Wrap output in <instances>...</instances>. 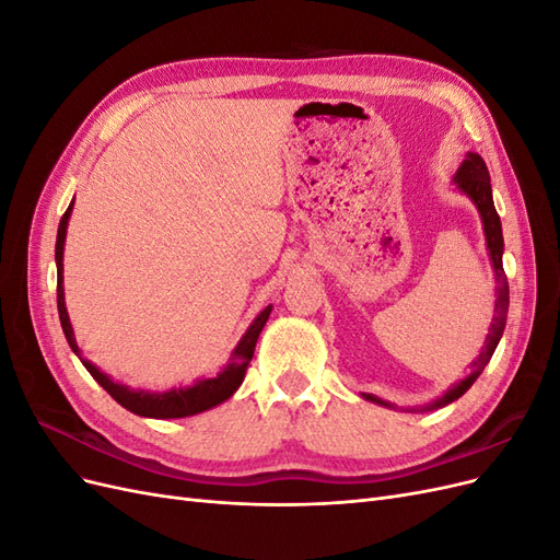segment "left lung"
<instances>
[{
  "label": "left lung",
  "instance_id": "1",
  "mask_svg": "<svg viewBox=\"0 0 560 560\" xmlns=\"http://www.w3.org/2000/svg\"><path fill=\"white\" fill-rule=\"evenodd\" d=\"M453 184L455 189L465 194L471 202L474 208L479 210L481 217V224H483V235H486V249H488V257L490 264H493L495 270V280H498V299H495V315L493 322H490V329L486 336V343L481 346V352L477 354V360L469 364L471 374L465 376L460 383H455L453 387H448L442 397H436L432 404L422 406V409H411V411H434V409H442V406L460 399L467 389L474 385L481 376V371L486 369V364L493 358V352L500 343L504 325H506V311H510V284H506V276H504V268H502V252H504V238H502V224H500V217L495 210V202H493V189H490V175H488V167L483 163V159L479 154H474V151H467L465 161L457 167V173L453 175ZM366 401H374L381 406H387V409H395L393 404L376 397V395H362Z\"/></svg>",
  "mask_w": 560,
  "mask_h": 560
}]
</instances>
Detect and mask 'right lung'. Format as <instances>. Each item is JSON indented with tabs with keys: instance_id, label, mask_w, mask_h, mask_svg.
I'll use <instances>...</instances> for the list:
<instances>
[{
	"instance_id": "add662e5",
	"label": "right lung",
	"mask_w": 560,
	"mask_h": 560,
	"mask_svg": "<svg viewBox=\"0 0 560 560\" xmlns=\"http://www.w3.org/2000/svg\"><path fill=\"white\" fill-rule=\"evenodd\" d=\"M72 208H74V200L70 202V208H67V212L60 219L58 238H56L58 315H60V325H62L67 343H70V348L74 350V354L81 360V364L89 369V374L100 385H103L107 393L118 404L124 406V409H128L135 416H142V418H159V420H165V418H186V416H196V413H202V411H208V409H214V406L226 401L235 393V389L243 385L245 371L249 366L254 348H257V338H259L264 325L268 322V315H270V311H273V306H266L257 317L252 319V325L243 334L238 346L233 348L229 364L222 371H219L217 376H212V378H198L194 385L171 387V389H163V393H151V389H135V387H128L124 383H118L112 376H107L105 371H100L91 360H83L81 358V350H79V343H77V338H74L72 322H70V315H67V308H65L62 254H65V235H67V224H70V217H72Z\"/></svg>"
}]
</instances>
